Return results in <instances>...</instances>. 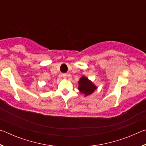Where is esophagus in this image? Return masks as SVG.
Listing matches in <instances>:
<instances>
[{
  "mask_svg": "<svg viewBox=\"0 0 146 146\" xmlns=\"http://www.w3.org/2000/svg\"><path fill=\"white\" fill-rule=\"evenodd\" d=\"M62 78H67V75H66V73H62Z\"/></svg>",
  "mask_w": 146,
  "mask_h": 146,
  "instance_id": "34e87169",
  "label": "esophagus"
}]
</instances>
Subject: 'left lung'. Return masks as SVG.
I'll use <instances>...</instances> for the list:
<instances>
[{
    "instance_id": "obj_1",
    "label": "left lung",
    "mask_w": 146,
    "mask_h": 146,
    "mask_svg": "<svg viewBox=\"0 0 146 146\" xmlns=\"http://www.w3.org/2000/svg\"><path fill=\"white\" fill-rule=\"evenodd\" d=\"M97 86L88 79V78L83 76L78 81V89L80 93H83L85 96L90 95L97 90Z\"/></svg>"
}]
</instances>
